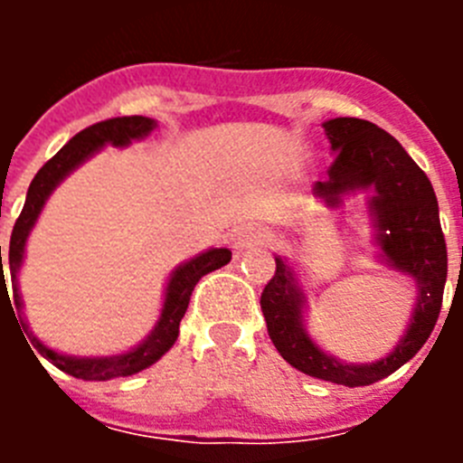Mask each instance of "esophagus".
Returning <instances> with one entry per match:
<instances>
[{
	"instance_id": "34e87169",
	"label": "esophagus",
	"mask_w": 463,
	"mask_h": 463,
	"mask_svg": "<svg viewBox=\"0 0 463 463\" xmlns=\"http://www.w3.org/2000/svg\"><path fill=\"white\" fill-rule=\"evenodd\" d=\"M264 232L257 227H243L239 229L234 234V248L236 250H248V248H252V245H260L264 243Z\"/></svg>"
}]
</instances>
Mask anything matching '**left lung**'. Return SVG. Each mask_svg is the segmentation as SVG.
<instances>
[{
  "mask_svg": "<svg viewBox=\"0 0 463 463\" xmlns=\"http://www.w3.org/2000/svg\"><path fill=\"white\" fill-rule=\"evenodd\" d=\"M322 127L336 157L329 166V181L315 183L313 194L325 206L336 208L350 192H375L369 211L380 260L417 285L411 325L394 350L378 362L345 364L331 357L306 331V294L294 269L280 255H276V273L260 304L269 336L285 362L313 378L364 387L401 369L431 336L443 306L448 248L431 183L392 134L359 118H334Z\"/></svg>",
  "mask_w": 463,
  "mask_h": 463,
  "instance_id": "obj_1",
  "label": "left lung"
}]
</instances>
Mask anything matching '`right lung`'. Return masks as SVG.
<instances>
[{"label": "right lung", "mask_w": 463, "mask_h": 463, "mask_svg": "<svg viewBox=\"0 0 463 463\" xmlns=\"http://www.w3.org/2000/svg\"><path fill=\"white\" fill-rule=\"evenodd\" d=\"M155 127H157V122H155L153 118L143 116L110 118V120L97 122V125L85 127L83 132L76 134L55 157H51L46 165L41 166L39 174L34 175V181L30 183L23 213H20V218L15 220L14 234H11V245H8V271H11V285H14V301L8 298L6 292L0 245V298L4 294V297L8 298V304H15L11 306V310L15 308L20 326L24 329V336L30 338L32 345L39 350L41 357H46L48 362L55 364L57 369L73 375V378L113 380L125 378V375H134L138 373V371L153 366L162 354L169 353L171 345H174L175 338H178V326H181L183 315H185L192 289H194L196 282L202 280L206 273L229 264V260H232V250H229V248H211V250L196 255L194 260L185 261V264H181V267L175 269V271L171 273L169 282H166L165 306H162L157 325H155V329L146 336V341H141L137 347H132L129 353L113 354V357H71V354L55 353L52 347L43 345V343L30 331V325L24 322L23 298H20L18 292V271L20 267H23L27 236H30L32 227H34L36 220H39L43 206H46L48 196L52 194V190H55L73 169H79L85 159L92 157L94 153H99L104 146L110 143V146H116V148H122V146H129L132 141L148 137Z\"/></svg>", "instance_id": "1"}]
</instances>
